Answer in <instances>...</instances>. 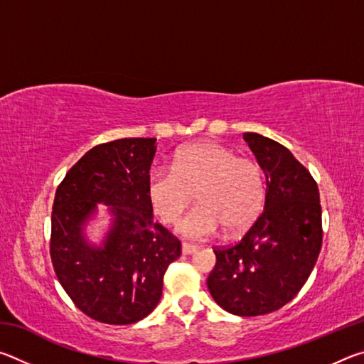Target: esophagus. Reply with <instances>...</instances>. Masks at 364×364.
I'll return each instance as SVG.
<instances>
[{"instance_id":"34e87169","label":"esophagus","mask_w":364,"mask_h":364,"mask_svg":"<svg viewBox=\"0 0 364 364\" xmlns=\"http://www.w3.org/2000/svg\"><path fill=\"white\" fill-rule=\"evenodd\" d=\"M181 252L184 255H191V254H196L197 252V247L193 244H188V242H183L181 245Z\"/></svg>"}]
</instances>
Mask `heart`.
I'll use <instances>...</instances> for the list:
<instances>
[{"mask_svg":"<svg viewBox=\"0 0 364 364\" xmlns=\"http://www.w3.org/2000/svg\"><path fill=\"white\" fill-rule=\"evenodd\" d=\"M180 231L191 239H207L221 228L239 232L250 228L264 205V180L254 160L239 157L230 147L199 141L175 154L171 170H154L147 178V197L165 225H176L194 199Z\"/></svg>","mask_w":364,"mask_h":364,"instance_id":"obj_1","label":"heart"}]
</instances>
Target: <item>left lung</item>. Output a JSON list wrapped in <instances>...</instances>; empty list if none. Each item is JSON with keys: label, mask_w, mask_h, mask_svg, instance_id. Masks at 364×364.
Here are the masks:
<instances>
[{"label": "left lung", "mask_w": 364, "mask_h": 364, "mask_svg": "<svg viewBox=\"0 0 364 364\" xmlns=\"http://www.w3.org/2000/svg\"><path fill=\"white\" fill-rule=\"evenodd\" d=\"M267 176L260 217L241 241L215 247L207 286L223 310L260 316L289 304L310 276L323 242L316 181L292 152L258 133H244Z\"/></svg>", "instance_id": "8db88e82"}]
</instances>
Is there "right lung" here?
<instances>
[{"label": "right lung", "mask_w": 364, "mask_h": 364, "mask_svg": "<svg viewBox=\"0 0 364 364\" xmlns=\"http://www.w3.org/2000/svg\"><path fill=\"white\" fill-rule=\"evenodd\" d=\"M156 138H123L95 146L56 189L49 254L67 295L86 316L133 324L157 306L168 264L181 242L152 221L147 178ZM97 203L109 205L113 226L91 246L82 225Z\"/></svg>", "instance_id": "1"}]
</instances>
